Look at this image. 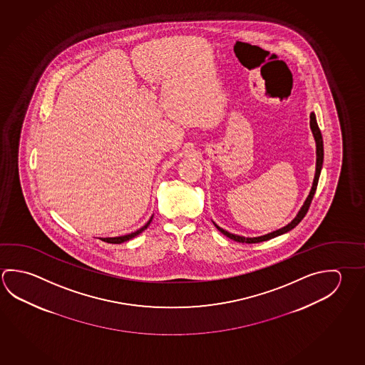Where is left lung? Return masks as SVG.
Returning <instances> with one entry per match:
<instances>
[{"label":"left lung","instance_id":"8db88e82","mask_svg":"<svg viewBox=\"0 0 365 365\" xmlns=\"http://www.w3.org/2000/svg\"><path fill=\"white\" fill-rule=\"evenodd\" d=\"M310 128H312L314 140H315V143H317V167H315V175H314L313 185H312L310 193H309V196H307V200H305L304 205L301 206L300 211L297 212V215L294 217V220H292L291 223H288L286 227H283V228H279V230H274V232H272V233H268V235H264V236L260 237L237 236V235L230 233V232H227V230H223V228H220L217 224L214 223V225L217 227V230H219V232H222L224 236H227L228 238H230V240L237 241V242H262V241H268V240H270V238H274V237L281 236V235L286 233V232H288V230H294V227H296L297 224L300 223L301 220L304 219V217L307 215L309 207H310V204H312V200H313L314 193H315V191H317V185H318V180H319L320 172H322V167H323V156H324V150H323V138H322V133H320V129L319 127H318L317 118H315V114H314V113L310 114Z\"/></svg>","mask_w":365,"mask_h":365}]
</instances>
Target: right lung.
Masks as SVG:
<instances>
[{
	"label": "right lung",
	"mask_w": 365,
	"mask_h": 365,
	"mask_svg": "<svg viewBox=\"0 0 365 365\" xmlns=\"http://www.w3.org/2000/svg\"><path fill=\"white\" fill-rule=\"evenodd\" d=\"M151 220H153V217H150V220H148V223L145 224L142 228H140L138 230H135L133 233H129V235H125V236L120 237H106V238H101L103 241L108 243H123L125 242V241H129V240H132L133 237L138 236L140 233H142L143 230L148 228L150 223H151Z\"/></svg>",
	"instance_id": "right-lung-1"
}]
</instances>
